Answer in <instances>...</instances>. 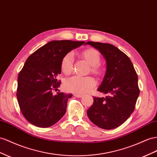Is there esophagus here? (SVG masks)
Masks as SVG:
<instances>
[{"label":"esophagus","mask_w":157,"mask_h":157,"mask_svg":"<svg viewBox=\"0 0 157 157\" xmlns=\"http://www.w3.org/2000/svg\"><path fill=\"white\" fill-rule=\"evenodd\" d=\"M74 96L75 97H77V98H81V97L82 96V94H75Z\"/></svg>","instance_id":"1"}]
</instances>
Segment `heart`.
<instances>
[{"mask_svg": "<svg viewBox=\"0 0 157 157\" xmlns=\"http://www.w3.org/2000/svg\"><path fill=\"white\" fill-rule=\"evenodd\" d=\"M79 56L90 65L89 72L96 77H100L102 75L103 68L99 63L101 60V56L98 50L94 48H88L80 52ZM60 67L61 72L65 75L71 74L73 69V61L71 53H67L62 58ZM96 80L90 76L84 77L75 76L65 80L64 87L68 91L78 94H84L92 90L96 86Z\"/></svg>", "mask_w": 157, "mask_h": 157, "instance_id": "heart-1", "label": "heart"}]
</instances>
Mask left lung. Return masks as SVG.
<instances>
[{
	"label": "left lung",
	"mask_w": 157,
	"mask_h": 157,
	"mask_svg": "<svg viewBox=\"0 0 157 157\" xmlns=\"http://www.w3.org/2000/svg\"><path fill=\"white\" fill-rule=\"evenodd\" d=\"M85 44L98 49L107 62L104 80L97 89L106 96L94 97L87 115L93 124L101 129L116 128L135 109L140 92L137 73L128 56L114 45L94 41Z\"/></svg>",
	"instance_id": "obj_1"
}]
</instances>
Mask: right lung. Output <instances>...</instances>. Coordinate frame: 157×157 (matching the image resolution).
Wrapping results in <instances>:
<instances>
[{"label":"right lung","mask_w":157,"mask_h":157,"mask_svg":"<svg viewBox=\"0 0 157 157\" xmlns=\"http://www.w3.org/2000/svg\"><path fill=\"white\" fill-rule=\"evenodd\" d=\"M84 44L70 40L52 41L29 56L18 77L16 96L22 115L30 124L49 128L65 115L71 94L59 90L62 58Z\"/></svg>","instance_id":"add662e5"}]
</instances>
